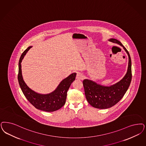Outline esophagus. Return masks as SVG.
Wrapping results in <instances>:
<instances>
[{"instance_id":"34e87169","label":"esophagus","mask_w":146,"mask_h":146,"mask_svg":"<svg viewBox=\"0 0 146 146\" xmlns=\"http://www.w3.org/2000/svg\"><path fill=\"white\" fill-rule=\"evenodd\" d=\"M84 76L81 73H78L77 74H76V78L77 79H79V80H81V79H82L84 78Z\"/></svg>"}]
</instances>
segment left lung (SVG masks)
I'll use <instances>...</instances> for the list:
<instances>
[{"instance_id": "1", "label": "left lung", "mask_w": 146, "mask_h": 146, "mask_svg": "<svg viewBox=\"0 0 146 146\" xmlns=\"http://www.w3.org/2000/svg\"><path fill=\"white\" fill-rule=\"evenodd\" d=\"M108 40L123 47L128 56V66L126 75L120 81L113 85H101L88 79L82 81L88 102L93 107L99 109L111 108L120 100L129 87L132 76L131 61L129 52L120 41L113 38Z\"/></svg>"}]
</instances>
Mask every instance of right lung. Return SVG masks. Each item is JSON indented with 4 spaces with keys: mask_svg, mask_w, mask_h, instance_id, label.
I'll list each match as a JSON object with an SVG mask.
<instances>
[{
    "mask_svg": "<svg viewBox=\"0 0 146 146\" xmlns=\"http://www.w3.org/2000/svg\"><path fill=\"white\" fill-rule=\"evenodd\" d=\"M32 47L29 46L22 53L19 61L18 79L21 90L26 99L36 109L48 112L57 111L65 104L67 92L71 84L75 80L76 73H73L62 80L55 90L49 94H39L33 91L23 79L21 65L24 56Z\"/></svg>",
    "mask_w": 146,
    "mask_h": 146,
    "instance_id": "add662e5",
    "label": "right lung"
}]
</instances>
